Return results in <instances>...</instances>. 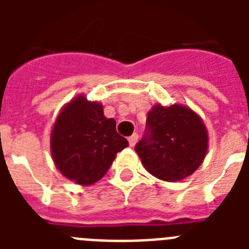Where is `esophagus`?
<instances>
[{
  "label": "esophagus",
  "instance_id": "obj_1",
  "mask_svg": "<svg viewBox=\"0 0 249 249\" xmlns=\"http://www.w3.org/2000/svg\"><path fill=\"white\" fill-rule=\"evenodd\" d=\"M137 140H138V135H137V133H133V135H132V136H129V137H128L129 146H131V147L135 146V144L137 143Z\"/></svg>",
  "mask_w": 249,
  "mask_h": 249
}]
</instances>
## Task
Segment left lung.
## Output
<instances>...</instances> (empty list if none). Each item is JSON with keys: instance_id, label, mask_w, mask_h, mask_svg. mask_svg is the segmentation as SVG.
Wrapping results in <instances>:
<instances>
[{"instance_id": "1", "label": "left lung", "mask_w": 249, "mask_h": 249, "mask_svg": "<svg viewBox=\"0 0 249 249\" xmlns=\"http://www.w3.org/2000/svg\"><path fill=\"white\" fill-rule=\"evenodd\" d=\"M146 135L135 149L144 168L166 182H177L197 171L208 149L203 121L190 107L155 105L147 114Z\"/></svg>"}]
</instances>
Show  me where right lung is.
Returning a JSON list of instances; mask_svg holds the SVG:
<instances>
[{"mask_svg": "<svg viewBox=\"0 0 249 249\" xmlns=\"http://www.w3.org/2000/svg\"><path fill=\"white\" fill-rule=\"evenodd\" d=\"M127 146L128 141L116 131V121L105 117L103 106L87 101L83 94L63 106L51 132L54 166L81 186L100 181Z\"/></svg>", "mask_w": 249, "mask_h": 249, "instance_id": "1", "label": "right lung"}]
</instances>
